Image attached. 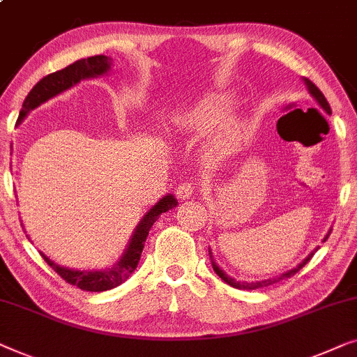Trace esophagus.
<instances>
[{
  "instance_id": "34e87169",
  "label": "esophagus",
  "mask_w": 357,
  "mask_h": 357,
  "mask_svg": "<svg viewBox=\"0 0 357 357\" xmlns=\"http://www.w3.org/2000/svg\"><path fill=\"white\" fill-rule=\"evenodd\" d=\"M193 192H195V185L190 182H182L177 188H175V195H177L180 199L190 198L193 195Z\"/></svg>"
}]
</instances>
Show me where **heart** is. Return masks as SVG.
<instances>
[{
    "label": "heart",
    "instance_id": "obj_1",
    "mask_svg": "<svg viewBox=\"0 0 357 357\" xmlns=\"http://www.w3.org/2000/svg\"><path fill=\"white\" fill-rule=\"evenodd\" d=\"M229 112V100L224 97H208L188 109L174 115L177 128L190 135L203 136L214 131L209 149L214 154H226L241 139L243 126L241 121L229 119L224 121Z\"/></svg>",
    "mask_w": 357,
    "mask_h": 357
}]
</instances>
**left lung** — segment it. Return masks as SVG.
<instances>
[{"instance_id":"left-lung-1","label":"left lung","mask_w":357,"mask_h":357,"mask_svg":"<svg viewBox=\"0 0 357 357\" xmlns=\"http://www.w3.org/2000/svg\"><path fill=\"white\" fill-rule=\"evenodd\" d=\"M305 81V86H307V89H309V92L312 94V97H314V99L319 102V105L321 107V109H324L326 114H331V109H330V104L328 102H326V99H325V96L321 94V91L319 89V87H317L314 82H312L310 79H304ZM326 238H328V236H326ZM315 253V252H314ZM314 253H310L309 257L305 258L304 261L301 263L299 266H296V268H292V270H289L287 273H284V275H281V276H278V278H271V280H265V281H257V282H243V281H236V280H232L231 276H227L226 273H224L221 268H219L216 263H214L213 260H211V263H213V270H214V273H216V275L221 278V280L224 281V282H227L229 286H232V287H236V289H258V287H266V286H271V284H275V282H278V281H281V280H284V278H291V276H294L297 271L301 270L302 266L305 265L307 261L310 260L312 257H314Z\"/></svg>"}]
</instances>
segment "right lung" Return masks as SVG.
Segmentation results:
<instances>
[{
	"label": "right lung",
	"instance_id": "add662e5",
	"mask_svg": "<svg viewBox=\"0 0 357 357\" xmlns=\"http://www.w3.org/2000/svg\"><path fill=\"white\" fill-rule=\"evenodd\" d=\"M110 58L105 55H96L89 58H82L73 63V65L63 68L60 71L52 73L45 77H42L36 86L32 87V91L29 92L26 100H24L22 109L19 112V119L16 123L19 125L24 120L29 112L36 109L43 102L52 99L60 92L70 89L71 86H75L81 79H87V77H96L104 75L110 70ZM177 206V199L172 195H167L162 199H159L153 208L149 209L148 214H144V218L141 219L138 227L135 229L133 237H131L130 245L126 248L123 257L120 258V261L115 266L109 268V270L102 271H75L68 270V268L58 266L52 260H48L45 255L43 260L47 261V265L52 268L56 275L61 276V280H65L68 284H73L79 287L82 291L89 292H102L114 289V287L120 286L121 282L128 280L131 273L136 270L138 261L141 258V252L144 248L146 237H148L149 229L153 227V224L158 221L159 216L169 209Z\"/></svg>",
	"mask_w": 357,
	"mask_h": 357
}]
</instances>
